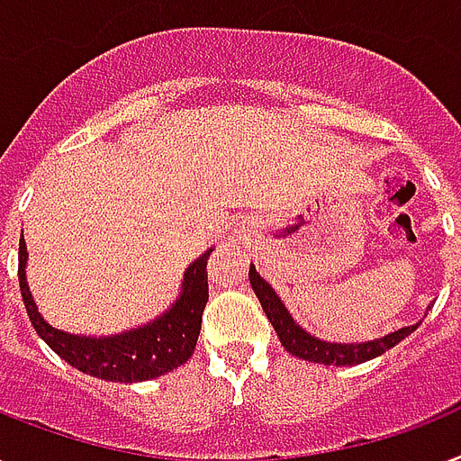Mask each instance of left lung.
Wrapping results in <instances>:
<instances>
[{
	"label": "left lung",
	"mask_w": 461,
	"mask_h": 461,
	"mask_svg": "<svg viewBox=\"0 0 461 461\" xmlns=\"http://www.w3.org/2000/svg\"><path fill=\"white\" fill-rule=\"evenodd\" d=\"M249 284L252 291L262 303L264 315L269 317L271 327L279 334V341L284 344L288 353H294L298 358L310 360V363H322V366H358L370 358L383 356L384 351H390L392 346H397L402 339L411 334L419 324L411 327H402V330L392 331L387 337L373 339V341H363V344H334V341H324L303 330L301 324H295L286 305L281 303L276 291L267 284V281L257 274L255 267H249Z\"/></svg>",
	"instance_id": "1"
}]
</instances>
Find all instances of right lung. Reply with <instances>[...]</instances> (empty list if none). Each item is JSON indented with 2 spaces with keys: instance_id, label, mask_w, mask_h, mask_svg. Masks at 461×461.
<instances>
[{
  "instance_id": "add662e5",
  "label": "right lung",
  "mask_w": 461,
  "mask_h": 461,
  "mask_svg": "<svg viewBox=\"0 0 461 461\" xmlns=\"http://www.w3.org/2000/svg\"><path fill=\"white\" fill-rule=\"evenodd\" d=\"M212 249L190 264L185 271L182 291L173 308L156 317L153 322L137 330L113 334V337H78L69 331L55 330L42 320L35 308V301L28 291L26 240L19 242V286L28 317L35 331L45 339L52 351L86 375H94L108 383H144L153 380L187 363L197 346L202 315L209 301V281H206V259Z\"/></svg>"
}]
</instances>
